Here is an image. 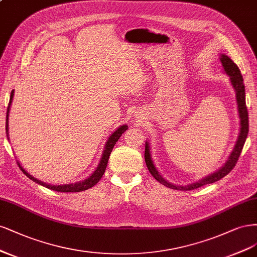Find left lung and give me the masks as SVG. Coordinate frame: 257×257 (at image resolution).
<instances>
[{"mask_svg":"<svg viewBox=\"0 0 257 257\" xmlns=\"http://www.w3.org/2000/svg\"><path fill=\"white\" fill-rule=\"evenodd\" d=\"M221 63L223 65V68H224L225 72L229 76L231 85L235 88L236 92V99H237V104H238V112H239V117H240V134L238 137V141L235 145L234 151L231 152L229 159L227 160V162L223 165V168H221L218 172H214L211 175L207 176L205 178H203L202 180L198 181V183L192 184L190 186H186V187H180V186H174L172 184H170L169 181L164 180L160 174L158 173V171L156 170L155 165L152 161L151 158V150L150 146H148V143H145V162L147 165L148 171L151 172L152 175L155 177V179H157L161 183L163 186L174 189V190H193L196 188H200L204 185L207 184H212L214 181H218L219 179L223 178L224 176H226L227 174L235 168V165L239 159V156L241 154V151L243 148L245 139L247 137V134H249V115H247V109H246V104H245V92H244V84H243V78L240 73V70L238 68V66L231 61L228 56L222 54L221 56Z\"/></svg>","mask_w":257,"mask_h":257,"instance_id":"obj_1","label":"left lung"}]
</instances>
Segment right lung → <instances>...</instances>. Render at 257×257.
Wrapping results in <instances>:
<instances>
[{
	"label": "right lung",
	"mask_w": 257,
	"mask_h": 257,
	"mask_svg": "<svg viewBox=\"0 0 257 257\" xmlns=\"http://www.w3.org/2000/svg\"><path fill=\"white\" fill-rule=\"evenodd\" d=\"M13 97H14V90H12L11 93V99H10V103H8V106H7V115H6V131L8 130L7 127H8V111H10V107H11V103H12V100H13ZM128 126L123 125V126H120L116 131L114 132V134L109 138V140H107V142L105 144V147H104V151H103V154H102V158H101V161L100 163H99L97 170L93 173V175L88 177L87 179L83 180V181H80V183H77V184H71V185H65V186H52V185H48V184H45L43 183V181H39L38 179L34 178L33 176H31L30 174L28 172H26L23 170V168L20 165V163L18 162V165L20 170L23 172V174H26V175L32 179L33 181H35V183L44 186L48 189H51V190H54V191H57V192H80V191H84V190H87L89 188L94 187L99 180L101 179L102 175L105 172V168H106V164H107V161H109V157L112 153V150L114 145L116 144V142L118 141V139L121 137V135L123 134L127 130ZM8 136V135H7Z\"/></svg>",
	"instance_id": "obj_1"
}]
</instances>
